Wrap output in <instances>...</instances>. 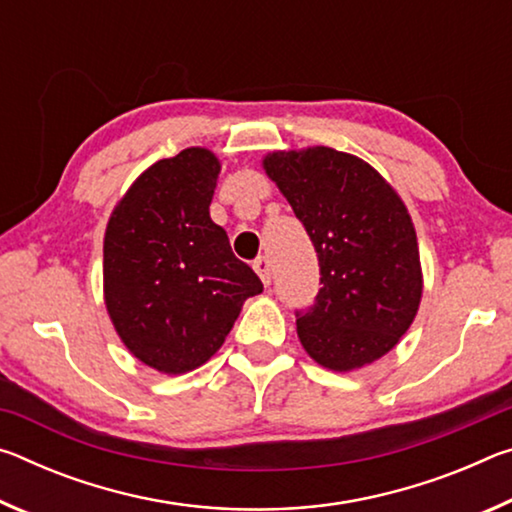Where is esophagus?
Listing matches in <instances>:
<instances>
[{"label":"esophagus","instance_id":"esophagus-1","mask_svg":"<svg viewBox=\"0 0 512 512\" xmlns=\"http://www.w3.org/2000/svg\"><path fill=\"white\" fill-rule=\"evenodd\" d=\"M253 268L257 271V275L262 277V282L266 284H271V262H268V257H257L255 262H253Z\"/></svg>","mask_w":512,"mask_h":512}]
</instances>
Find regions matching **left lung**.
Returning <instances> with one entry per match:
<instances>
[{
	"label": "left lung",
	"instance_id": "obj_1",
	"mask_svg": "<svg viewBox=\"0 0 512 512\" xmlns=\"http://www.w3.org/2000/svg\"><path fill=\"white\" fill-rule=\"evenodd\" d=\"M316 248L320 287L296 311L298 339L320 366L350 372L391 352L422 298V268L409 210L368 162L309 146L264 158Z\"/></svg>",
	"mask_w": 512,
	"mask_h": 512
}]
</instances>
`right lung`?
<instances>
[{"label": "right lung", "instance_id": "add662e5", "mask_svg": "<svg viewBox=\"0 0 512 512\" xmlns=\"http://www.w3.org/2000/svg\"><path fill=\"white\" fill-rule=\"evenodd\" d=\"M221 164L201 146L151 164L117 203L103 239V296L119 339L167 375L221 348L246 298L262 293L210 219Z\"/></svg>", "mask_w": 512, "mask_h": 512}]
</instances>
